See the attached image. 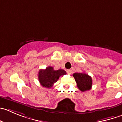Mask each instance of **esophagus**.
I'll list each match as a JSON object with an SVG mask.
<instances>
[{
    "mask_svg": "<svg viewBox=\"0 0 122 122\" xmlns=\"http://www.w3.org/2000/svg\"><path fill=\"white\" fill-rule=\"evenodd\" d=\"M67 72H68V74H71L72 73V70L71 69H68L67 70Z\"/></svg>",
    "mask_w": 122,
    "mask_h": 122,
    "instance_id": "obj_1",
    "label": "esophagus"
}]
</instances>
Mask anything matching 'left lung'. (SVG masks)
Listing matches in <instances>:
<instances>
[{
	"mask_svg": "<svg viewBox=\"0 0 122 122\" xmlns=\"http://www.w3.org/2000/svg\"><path fill=\"white\" fill-rule=\"evenodd\" d=\"M73 76L75 78L78 88L81 91L85 92L91 89L92 79L88 74L85 73H74Z\"/></svg>",
	"mask_w": 122,
	"mask_h": 122,
	"instance_id": "8db88e82",
	"label": "left lung"
}]
</instances>
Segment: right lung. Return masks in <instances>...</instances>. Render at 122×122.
<instances>
[{"label": "right lung", "instance_id": "obj_1", "mask_svg": "<svg viewBox=\"0 0 122 122\" xmlns=\"http://www.w3.org/2000/svg\"><path fill=\"white\" fill-rule=\"evenodd\" d=\"M66 72L63 69L54 70L51 66H48L45 69H40L38 73V80L43 87L51 88L59 80V77L66 75Z\"/></svg>", "mask_w": 122, "mask_h": 122}]
</instances>
